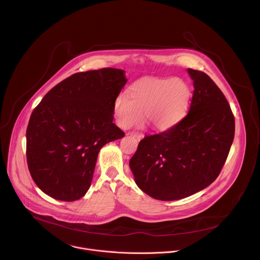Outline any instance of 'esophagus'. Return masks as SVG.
I'll use <instances>...</instances> for the list:
<instances>
[{
	"mask_svg": "<svg viewBox=\"0 0 260 260\" xmlns=\"http://www.w3.org/2000/svg\"><path fill=\"white\" fill-rule=\"evenodd\" d=\"M132 137H134V138H136L138 141H140V140H142L143 138H144V134H142V133H131L129 134Z\"/></svg>",
	"mask_w": 260,
	"mask_h": 260,
	"instance_id": "1",
	"label": "esophagus"
}]
</instances>
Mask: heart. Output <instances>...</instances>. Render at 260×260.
I'll return each mask as SVG.
<instances>
[{"mask_svg":"<svg viewBox=\"0 0 260 260\" xmlns=\"http://www.w3.org/2000/svg\"><path fill=\"white\" fill-rule=\"evenodd\" d=\"M190 88L179 78H149L139 80L129 88V95L120 93L114 104L117 123L128 128L142 120L154 129L168 131L186 113L190 103Z\"/></svg>","mask_w":260,"mask_h":260,"instance_id":"1","label":"heart"}]
</instances>
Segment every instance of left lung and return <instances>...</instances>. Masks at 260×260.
Returning a JSON list of instances; mask_svg holds the SVG:
<instances>
[{
	"instance_id": "left-lung-1",
	"label": "left lung",
	"mask_w": 260,
	"mask_h": 260,
	"mask_svg": "<svg viewBox=\"0 0 260 260\" xmlns=\"http://www.w3.org/2000/svg\"><path fill=\"white\" fill-rule=\"evenodd\" d=\"M193 80L189 112L172 128L140 141L129 167L138 186L160 201L192 196L213 183L235 137L231 106L206 73L188 69Z\"/></svg>"
}]
</instances>
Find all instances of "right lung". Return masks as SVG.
I'll return each mask as SVG.
<instances>
[{"label": "right lung", "mask_w": 260, "mask_h": 260, "mask_svg": "<svg viewBox=\"0 0 260 260\" xmlns=\"http://www.w3.org/2000/svg\"><path fill=\"white\" fill-rule=\"evenodd\" d=\"M126 81L120 69L76 73L34 109L26 128V160L44 193L63 202L85 196L101 148L124 137L113 123V113Z\"/></svg>", "instance_id": "1"}]
</instances>
